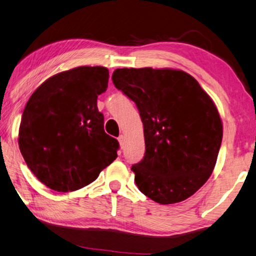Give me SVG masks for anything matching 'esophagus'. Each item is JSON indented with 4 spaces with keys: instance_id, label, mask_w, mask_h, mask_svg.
Wrapping results in <instances>:
<instances>
[{
    "instance_id": "obj_1",
    "label": "esophagus",
    "mask_w": 256,
    "mask_h": 256,
    "mask_svg": "<svg viewBox=\"0 0 256 256\" xmlns=\"http://www.w3.org/2000/svg\"><path fill=\"white\" fill-rule=\"evenodd\" d=\"M118 140H119L120 146L124 148V135H120L119 137H118Z\"/></svg>"
}]
</instances>
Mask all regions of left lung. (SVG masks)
I'll use <instances>...</instances> for the list:
<instances>
[{
	"instance_id": "1",
	"label": "left lung",
	"mask_w": 256,
	"mask_h": 256,
	"mask_svg": "<svg viewBox=\"0 0 256 256\" xmlns=\"http://www.w3.org/2000/svg\"><path fill=\"white\" fill-rule=\"evenodd\" d=\"M112 81L143 122L145 153L132 166L140 191L162 205L191 196L210 176L221 146L213 100L183 70L118 68Z\"/></svg>"
}]
</instances>
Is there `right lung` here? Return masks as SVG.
I'll return each mask as SVG.
<instances>
[{
	"label": "right lung",
	"instance_id": "1",
	"mask_svg": "<svg viewBox=\"0 0 256 256\" xmlns=\"http://www.w3.org/2000/svg\"><path fill=\"white\" fill-rule=\"evenodd\" d=\"M108 82L106 68L80 66L49 78L27 102L19 148L35 178L51 190H78L116 159L119 142L105 132L97 108Z\"/></svg>",
	"mask_w": 256,
	"mask_h": 256
}]
</instances>
